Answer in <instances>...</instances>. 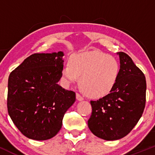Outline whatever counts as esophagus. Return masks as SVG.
I'll use <instances>...</instances> for the list:
<instances>
[{
  "label": "esophagus",
  "mask_w": 155,
  "mask_h": 155,
  "mask_svg": "<svg viewBox=\"0 0 155 155\" xmlns=\"http://www.w3.org/2000/svg\"><path fill=\"white\" fill-rule=\"evenodd\" d=\"M76 99H77L79 101H81L84 100V97L81 95H80L79 93H76Z\"/></svg>",
  "instance_id": "1"
}]
</instances>
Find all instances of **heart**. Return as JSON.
<instances>
[{"mask_svg": "<svg viewBox=\"0 0 155 155\" xmlns=\"http://www.w3.org/2000/svg\"><path fill=\"white\" fill-rule=\"evenodd\" d=\"M120 67L113 56L100 51H89L73 54L64 65L62 76L67 84L79 79L81 89L92 97L108 95L116 85Z\"/></svg>", "mask_w": 155, "mask_h": 155, "instance_id": "b5f03b06", "label": "heart"}]
</instances>
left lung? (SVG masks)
I'll return each instance as SVG.
<instances>
[{
	"instance_id": "obj_1",
	"label": "left lung",
	"mask_w": 155,
	"mask_h": 155,
	"mask_svg": "<svg viewBox=\"0 0 155 155\" xmlns=\"http://www.w3.org/2000/svg\"><path fill=\"white\" fill-rule=\"evenodd\" d=\"M120 71L109 94L90 101L92 114L88 127L98 138L118 140L127 136L142 116L146 104L147 82L143 73L126 53L117 52Z\"/></svg>"
}]
</instances>
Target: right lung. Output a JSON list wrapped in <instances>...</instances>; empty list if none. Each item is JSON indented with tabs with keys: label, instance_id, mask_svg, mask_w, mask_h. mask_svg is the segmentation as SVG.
Wrapping results in <instances>:
<instances>
[{
	"label": "right lung",
	"instance_id": "1",
	"mask_svg": "<svg viewBox=\"0 0 155 155\" xmlns=\"http://www.w3.org/2000/svg\"><path fill=\"white\" fill-rule=\"evenodd\" d=\"M63 51L36 53L10 74L7 108L16 127L25 136L44 140L56 136L76 93L58 84L62 77Z\"/></svg>",
	"mask_w": 155,
	"mask_h": 155
}]
</instances>
